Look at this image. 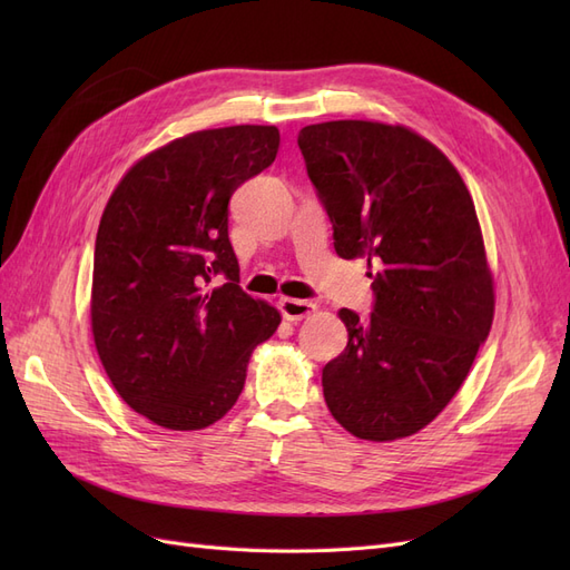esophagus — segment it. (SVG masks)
<instances>
[{
    "instance_id": "obj_1",
    "label": "esophagus",
    "mask_w": 570,
    "mask_h": 570,
    "mask_svg": "<svg viewBox=\"0 0 570 570\" xmlns=\"http://www.w3.org/2000/svg\"><path fill=\"white\" fill-rule=\"evenodd\" d=\"M278 308L285 321H302L308 318L316 312V304L304 302V299H292V297H283L278 302Z\"/></svg>"
}]
</instances>
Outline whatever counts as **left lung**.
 Wrapping results in <instances>:
<instances>
[{"label":"left lung","instance_id":"8db88e82","mask_svg":"<svg viewBox=\"0 0 570 570\" xmlns=\"http://www.w3.org/2000/svg\"><path fill=\"white\" fill-rule=\"evenodd\" d=\"M335 252L364 256L373 312L342 308L347 347L323 368V396L352 435L419 433L469 375L494 316V285L469 187L404 126L327 120L297 135Z\"/></svg>","mask_w":570,"mask_h":570}]
</instances>
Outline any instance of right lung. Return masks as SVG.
Returning <instances> with one entry per match:
<instances>
[{
    "label": "right lung",
    "mask_w": 570,
    "mask_h": 570,
    "mask_svg": "<svg viewBox=\"0 0 570 570\" xmlns=\"http://www.w3.org/2000/svg\"><path fill=\"white\" fill-rule=\"evenodd\" d=\"M278 145L275 126L189 132L137 161L101 214L95 347L124 402L161 428L226 416L252 350L278 331V308L237 285L228 237L233 193L275 161Z\"/></svg>",
    "instance_id": "obj_1"
}]
</instances>
